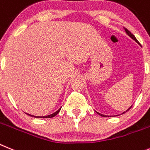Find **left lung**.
<instances>
[{
	"label": "left lung",
	"instance_id": "1",
	"mask_svg": "<svg viewBox=\"0 0 150 150\" xmlns=\"http://www.w3.org/2000/svg\"><path fill=\"white\" fill-rule=\"evenodd\" d=\"M125 30L126 33H127V35H129L130 37L131 38H132V39H134V41H136L137 43H139V42H138V41H137V38H136L134 37V35H133V34H131V32H129V31H128V30H127V28H125ZM131 107L129 108V109H127V110H126V112H127V111H128V110H129V109H131ZM97 113H98V112H97ZM123 113H125V112H123ZM98 114L100 115H101V116H103V117H106V116H107V115H104L100 114V113H98Z\"/></svg>",
	"mask_w": 150,
	"mask_h": 150
}]
</instances>
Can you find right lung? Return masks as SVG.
I'll return each instance as SVG.
<instances>
[{
	"label": "right lung",
	"mask_w": 150,
	"mask_h": 150,
	"mask_svg": "<svg viewBox=\"0 0 150 150\" xmlns=\"http://www.w3.org/2000/svg\"><path fill=\"white\" fill-rule=\"evenodd\" d=\"M60 109H61V108L59 109H58L57 112H55L54 113H53V114L49 115H46V116H34V115H29V114H28V115H30V116H34V117H36V118H53V117H54L55 115H57L59 112Z\"/></svg>",
	"instance_id": "right-lung-1"
}]
</instances>
